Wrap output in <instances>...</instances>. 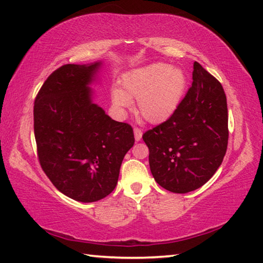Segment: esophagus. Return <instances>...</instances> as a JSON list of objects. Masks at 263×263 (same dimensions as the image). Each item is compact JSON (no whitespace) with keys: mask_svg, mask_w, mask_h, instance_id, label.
<instances>
[{"mask_svg":"<svg viewBox=\"0 0 263 263\" xmlns=\"http://www.w3.org/2000/svg\"><path fill=\"white\" fill-rule=\"evenodd\" d=\"M142 135H143V132H142L141 128H138V127L134 128V136H135V140H136L137 142L141 141Z\"/></svg>","mask_w":263,"mask_h":263,"instance_id":"1","label":"esophagus"}]
</instances>
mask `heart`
I'll use <instances>...</instances> for the list:
<instances>
[{"label":"heart","mask_w":263,"mask_h":263,"mask_svg":"<svg viewBox=\"0 0 263 263\" xmlns=\"http://www.w3.org/2000/svg\"><path fill=\"white\" fill-rule=\"evenodd\" d=\"M189 79L181 67L166 63H153L126 73L121 79L122 89L112 92V103L123 111L137 101V112L150 123L170 119L184 97Z\"/></svg>","instance_id":"1"}]
</instances>
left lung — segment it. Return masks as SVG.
Segmentation results:
<instances>
[{
    "instance_id": "left-lung-1",
    "label": "left lung",
    "mask_w": 263,
    "mask_h": 263,
    "mask_svg": "<svg viewBox=\"0 0 263 263\" xmlns=\"http://www.w3.org/2000/svg\"><path fill=\"white\" fill-rule=\"evenodd\" d=\"M192 80L174 115L143 134L153 177L174 193L204 185L223 161L229 138L222 85L197 62Z\"/></svg>"
}]
</instances>
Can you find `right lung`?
<instances>
[{"instance_id": "obj_1", "label": "right lung", "mask_w": 263, "mask_h": 263, "mask_svg": "<svg viewBox=\"0 0 263 263\" xmlns=\"http://www.w3.org/2000/svg\"><path fill=\"white\" fill-rule=\"evenodd\" d=\"M101 64L61 66L34 102L40 165L57 190L81 202L115 190L123 157L135 142L130 125L112 120L92 102L89 85Z\"/></svg>"}]
</instances>
